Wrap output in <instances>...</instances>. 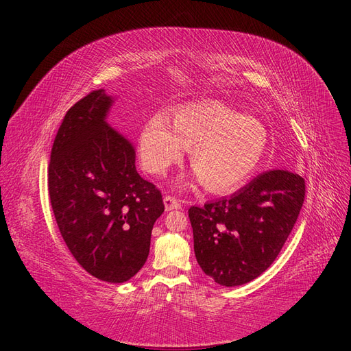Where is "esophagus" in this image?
<instances>
[{"instance_id":"obj_1","label":"esophagus","mask_w":351,"mask_h":351,"mask_svg":"<svg viewBox=\"0 0 351 351\" xmlns=\"http://www.w3.org/2000/svg\"><path fill=\"white\" fill-rule=\"evenodd\" d=\"M164 204L167 210H173V209H182V202L176 199L174 196H165L164 197Z\"/></svg>"}]
</instances>
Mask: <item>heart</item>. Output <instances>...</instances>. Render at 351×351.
Listing matches in <instances>:
<instances>
[{
  "mask_svg": "<svg viewBox=\"0 0 351 351\" xmlns=\"http://www.w3.org/2000/svg\"><path fill=\"white\" fill-rule=\"evenodd\" d=\"M268 134L252 117L219 102L178 107L169 120L154 115L139 133V156L146 171L164 176L190 149L195 180L210 192H228L243 184L267 152ZM182 184H192L187 178Z\"/></svg>",
  "mask_w": 351,
  "mask_h": 351,
  "instance_id": "b5f03b06",
  "label": "heart"
}]
</instances>
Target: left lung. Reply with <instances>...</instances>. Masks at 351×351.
I'll return each mask as SVG.
<instances>
[{
  "label": "left lung",
  "mask_w": 351,
  "mask_h": 351,
  "mask_svg": "<svg viewBox=\"0 0 351 351\" xmlns=\"http://www.w3.org/2000/svg\"><path fill=\"white\" fill-rule=\"evenodd\" d=\"M304 187L299 174L272 169L230 197L190 208L202 271L226 287L258 278L290 236L303 206Z\"/></svg>",
  "instance_id": "obj_1"
}]
</instances>
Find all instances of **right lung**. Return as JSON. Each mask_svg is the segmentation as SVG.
<instances>
[{
    "instance_id": "add662e5",
    "label": "right lung",
    "mask_w": 351,
    "mask_h": 351,
    "mask_svg": "<svg viewBox=\"0 0 351 351\" xmlns=\"http://www.w3.org/2000/svg\"><path fill=\"white\" fill-rule=\"evenodd\" d=\"M112 102L99 89L67 111L52 145L48 190L74 259L95 278L120 284L145 265L164 202L137 173L132 142L107 123Z\"/></svg>"
}]
</instances>
